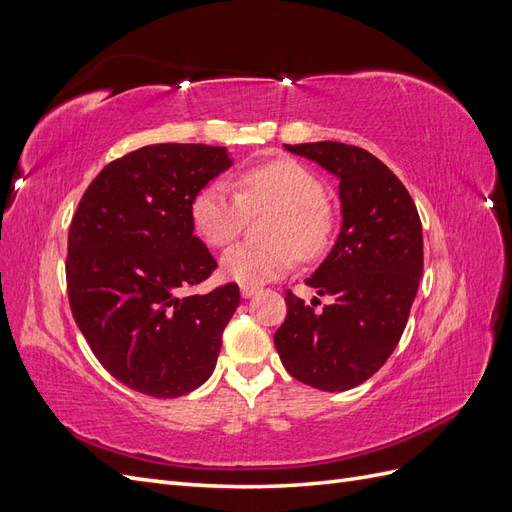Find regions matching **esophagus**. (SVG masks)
Returning <instances> with one entry per match:
<instances>
[{
    "mask_svg": "<svg viewBox=\"0 0 512 512\" xmlns=\"http://www.w3.org/2000/svg\"><path fill=\"white\" fill-rule=\"evenodd\" d=\"M258 292V286H254V284H241V294L245 299H250V297H254V294Z\"/></svg>",
    "mask_w": 512,
    "mask_h": 512,
    "instance_id": "esophagus-1",
    "label": "esophagus"
}]
</instances>
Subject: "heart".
<instances>
[{"label":"heart","instance_id":"obj_1","mask_svg":"<svg viewBox=\"0 0 512 512\" xmlns=\"http://www.w3.org/2000/svg\"><path fill=\"white\" fill-rule=\"evenodd\" d=\"M322 181L294 160H271L243 170L237 192L224 181H213L192 203V222L213 247L235 241L250 215L273 213L265 226L267 245H237L222 258L230 280L262 284L292 269L297 254L316 258L331 237V213Z\"/></svg>","mask_w":512,"mask_h":512}]
</instances>
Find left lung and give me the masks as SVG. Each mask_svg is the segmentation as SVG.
Here are the masks:
<instances>
[{"label": "left lung", "mask_w": 512, "mask_h": 512, "mask_svg": "<svg viewBox=\"0 0 512 512\" xmlns=\"http://www.w3.org/2000/svg\"><path fill=\"white\" fill-rule=\"evenodd\" d=\"M339 179L342 232L305 284L333 297L314 312L286 290L277 354L292 378L320 391H348L397 348L423 275V226L406 185L369 151L335 143L286 145ZM320 303V301H318Z\"/></svg>", "instance_id": "1"}]
</instances>
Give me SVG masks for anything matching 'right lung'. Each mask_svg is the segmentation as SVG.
Instances as JSON below:
<instances>
[{
    "label": "right lung",
    "mask_w": 512,
    "mask_h": 512,
    "mask_svg": "<svg viewBox=\"0 0 512 512\" xmlns=\"http://www.w3.org/2000/svg\"><path fill=\"white\" fill-rule=\"evenodd\" d=\"M228 166L224 147L147 145L106 164L74 213L72 316L102 367L132 391L181 397L218 361L239 286L185 290L218 269L194 235L192 203Z\"/></svg>",
    "instance_id": "1"
}]
</instances>
